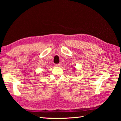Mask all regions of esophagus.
<instances>
[{
  "label": "esophagus",
  "mask_w": 121,
  "mask_h": 121,
  "mask_svg": "<svg viewBox=\"0 0 121 121\" xmlns=\"http://www.w3.org/2000/svg\"><path fill=\"white\" fill-rule=\"evenodd\" d=\"M61 65V64L60 63H58V64H56V67H60Z\"/></svg>",
  "instance_id": "esophagus-1"
}]
</instances>
